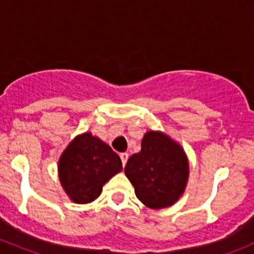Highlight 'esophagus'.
<instances>
[{
  "mask_svg": "<svg viewBox=\"0 0 254 254\" xmlns=\"http://www.w3.org/2000/svg\"><path fill=\"white\" fill-rule=\"evenodd\" d=\"M120 159H122L123 165H124V167H125V164H127V159H129V154H127V153H122V154H120Z\"/></svg>",
  "mask_w": 254,
  "mask_h": 254,
  "instance_id": "1",
  "label": "esophagus"
}]
</instances>
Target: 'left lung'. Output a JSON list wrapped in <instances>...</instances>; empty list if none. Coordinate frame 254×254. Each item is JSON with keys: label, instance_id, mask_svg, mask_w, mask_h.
Listing matches in <instances>:
<instances>
[{"label": "left lung", "instance_id": "1", "mask_svg": "<svg viewBox=\"0 0 254 254\" xmlns=\"http://www.w3.org/2000/svg\"><path fill=\"white\" fill-rule=\"evenodd\" d=\"M125 175L141 203L153 209L172 205L188 181V160L183 149L162 132L149 131L141 150L129 158Z\"/></svg>", "mask_w": 254, "mask_h": 254}]
</instances>
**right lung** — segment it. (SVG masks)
<instances>
[{
	"label": "right lung",
	"mask_w": 254,
	"mask_h": 254,
	"mask_svg": "<svg viewBox=\"0 0 254 254\" xmlns=\"http://www.w3.org/2000/svg\"><path fill=\"white\" fill-rule=\"evenodd\" d=\"M122 169L119 155L90 132L73 139L59 162L61 184L67 195L79 204L95 200L104 184Z\"/></svg>",
	"instance_id": "right-lung-1"
}]
</instances>
